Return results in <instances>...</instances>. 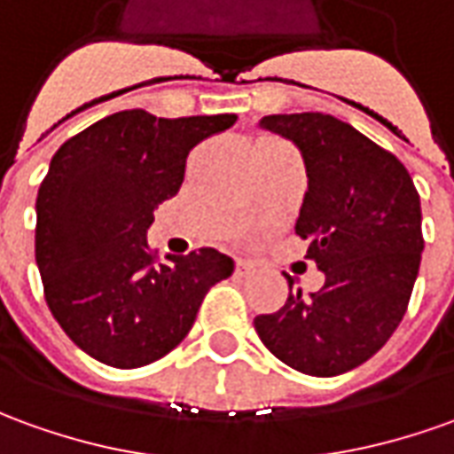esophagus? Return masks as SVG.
Instances as JSON below:
<instances>
[{
  "mask_svg": "<svg viewBox=\"0 0 454 454\" xmlns=\"http://www.w3.org/2000/svg\"><path fill=\"white\" fill-rule=\"evenodd\" d=\"M254 269L252 262H247V259H237V274H249Z\"/></svg>",
  "mask_w": 454,
  "mask_h": 454,
  "instance_id": "obj_1",
  "label": "esophagus"
}]
</instances>
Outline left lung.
I'll return each mask as SVG.
<instances>
[{"label":"left lung","instance_id":"left-lung-1","mask_svg":"<svg viewBox=\"0 0 454 454\" xmlns=\"http://www.w3.org/2000/svg\"><path fill=\"white\" fill-rule=\"evenodd\" d=\"M259 128L292 140L304 158L309 190L294 230L326 281L301 296L286 277V304L254 328L294 371L340 376L380 351L403 321L425 245L420 195L395 155L333 115H264Z\"/></svg>","mask_w":454,"mask_h":454}]
</instances>
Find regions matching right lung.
<instances>
[{
  "mask_svg": "<svg viewBox=\"0 0 454 454\" xmlns=\"http://www.w3.org/2000/svg\"><path fill=\"white\" fill-rule=\"evenodd\" d=\"M237 115H106L66 140L36 197V267L46 304L90 358L137 368L185 339L200 304L232 277L212 247L158 262L148 247L155 207L177 195L187 153Z\"/></svg>",
  "mask_w": 454,
  "mask_h": 454,
  "instance_id": "obj_1",
  "label": "right lung"
}]
</instances>
